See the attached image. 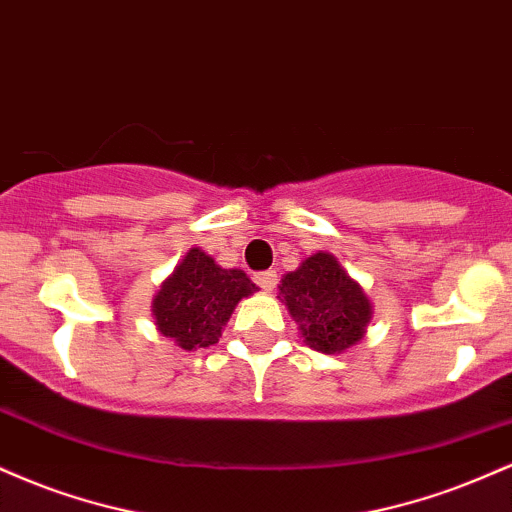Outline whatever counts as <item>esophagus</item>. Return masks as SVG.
Listing matches in <instances>:
<instances>
[{"label":"esophagus","instance_id":"34e87169","mask_svg":"<svg viewBox=\"0 0 512 512\" xmlns=\"http://www.w3.org/2000/svg\"><path fill=\"white\" fill-rule=\"evenodd\" d=\"M252 279H255V284L260 286L262 291H274V286H276V272H274V269H267V272H257L255 276H252Z\"/></svg>","mask_w":512,"mask_h":512}]
</instances>
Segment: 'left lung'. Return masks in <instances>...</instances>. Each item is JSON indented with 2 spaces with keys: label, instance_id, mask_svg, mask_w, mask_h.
I'll return each instance as SVG.
<instances>
[{
  "label": "left lung",
  "instance_id": "obj_1",
  "mask_svg": "<svg viewBox=\"0 0 512 512\" xmlns=\"http://www.w3.org/2000/svg\"><path fill=\"white\" fill-rule=\"evenodd\" d=\"M279 298L310 349L339 354L363 337L370 320V301L330 252L308 257L279 284Z\"/></svg>",
  "mask_w": 512,
  "mask_h": 512
}]
</instances>
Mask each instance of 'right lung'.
Instances as JSON below:
<instances>
[{
  "instance_id": "right-lung-1",
  "label": "right lung",
  "mask_w": 512,
  "mask_h": 512,
  "mask_svg": "<svg viewBox=\"0 0 512 512\" xmlns=\"http://www.w3.org/2000/svg\"><path fill=\"white\" fill-rule=\"evenodd\" d=\"M257 286L240 269H221L207 252L192 248L154 298L158 332L182 349L216 344L240 298Z\"/></svg>"
}]
</instances>
